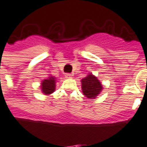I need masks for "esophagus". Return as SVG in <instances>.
Instances as JSON below:
<instances>
[{
  "label": "esophagus",
  "instance_id": "obj_1",
  "mask_svg": "<svg viewBox=\"0 0 147 147\" xmlns=\"http://www.w3.org/2000/svg\"><path fill=\"white\" fill-rule=\"evenodd\" d=\"M72 76L73 75H71L70 74H65V77H66V78H68V79L72 78Z\"/></svg>",
  "mask_w": 147,
  "mask_h": 147
}]
</instances>
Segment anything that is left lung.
<instances>
[{"instance_id":"obj_1","label":"left lung","mask_w":147,"mask_h":147,"mask_svg":"<svg viewBox=\"0 0 147 147\" xmlns=\"http://www.w3.org/2000/svg\"><path fill=\"white\" fill-rule=\"evenodd\" d=\"M81 90L87 98L94 99L103 89L102 84L95 75L90 73L81 80Z\"/></svg>"}]
</instances>
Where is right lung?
<instances>
[{
	"instance_id": "1",
	"label": "right lung",
	"mask_w": 147,
	"mask_h": 147,
	"mask_svg": "<svg viewBox=\"0 0 147 147\" xmlns=\"http://www.w3.org/2000/svg\"><path fill=\"white\" fill-rule=\"evenodd\" d=\"M56 78L50 75L49 78L43 80L40 83V89L44 95L49 96L55 91Z\"/></svg>"
}]
</instances>
